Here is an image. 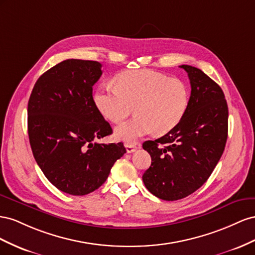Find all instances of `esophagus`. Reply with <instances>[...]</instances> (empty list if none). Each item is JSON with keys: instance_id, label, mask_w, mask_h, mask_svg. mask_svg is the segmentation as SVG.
I'll return each instance as SVG.
<instances>
[{"instance_id": "esophagus-1", "label": "esophagus", "mask_w": 255, "mask_h": 255, "mask_svg": "<svg viewBox=\"0 0 255 255\" xmlns=\"http://www.w3.org/2000/svg\"><path fill=\"white\" fill-rule=\"evenodd\" d=\"M125 147H126V150H127L128 154H130V152L135 151L136 148H137V146H136L135 144H129V143L125 144Z\"/></svg>"}]
</instances>
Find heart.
I'll return each mask as SVG.
<instances>
[{
	"instance_id": "1",
	"label": "heart",
	"mask_w": 255,
	"mask_h": 255,
	"mask_svg": "<svg viewBox=\"0 0 255 255\" xmlns=\"http://www.w3.org/2000/svg\"><path fill=\"white\" fill-rule=\"evenodd\" d=\"M190 99V87L185 81L152 69L123 71L116 77V86L101 85L94 94L98 110L112 123L127 119L135 106V118L114 131L116 139L127 143L154 131H171L185 118Z\"/></svg>"
}]
</instances>
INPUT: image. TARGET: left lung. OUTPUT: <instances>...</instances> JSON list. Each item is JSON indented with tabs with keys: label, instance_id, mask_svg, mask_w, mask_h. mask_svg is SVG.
I'll return each mask as SVG.
<instances>
[{
	"label": "left lung",
	"instance_id": "1",
	"mask_svg": "<svg viewBox=\"0 0 255 255\" xmlns=\"http://www.w3.org/2000/svg\"><path fill=\"white\" fill-rule=\"evenodd\" d=\"M191 84L190 106L178 125L143 148L151 157L143 174L147 190L164 201L190 195L205 183L228 139L229 109L223 91L201 69L181 65Z\"/></svg>",
	"mask_w": 255,
	"mask_h": 255
}]
</instances>
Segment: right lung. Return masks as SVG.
Listing matches in <instances>:
<instances>
[{"mask_svg":"<svg viewBox=\"0 0 255 255\" xmlns=\"http://www.w3.org/2000/svg\"><path fill=\"white\" fill-rule=\"evenodd\" d=\"M103 75L96 61L70 59L36 81L27 104V132L36 162L51 184L71 195H85L103 185L123 143H97L112 133L93 99Z\"/></svg>","mask_w":255,"mask_h":255,"instance_id":"add662e5","label":"right lung"}]
</instances>
